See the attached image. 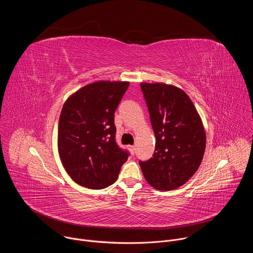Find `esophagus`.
Here are the masks:
<instances>
[{"label":"esophagus","mask_w":253,"mask_h":253,"mask_svg":"<svg viewBox=\"0 0 253 253\" xmlns=\"http://www.w3.org/2000/svg\"><path fill=\"white\" fill-rule=\"evenodd\" d=\"M128 149H129V151L131 152V154H132V155H134V153H135V146H133V145H129V146H128Z\"/></svg>","instance_id":"1"}]
</instances>
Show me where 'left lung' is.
<instances>
[{
    "mask_svg": "<svg viewBox=\"0 0 253 253\" xmlns=\"http://www.w3.org/2000/svg\"><path fill=\"white\" fill-rule=\"evenodd\" d=\"M156 143L152 157L139 161L146 181L158 190L183 185L199 168L206 145L204 127L187 94L161 83L140 84Z\"/></svg>",
    "mask_w": 253,
    "mask_h": 253,
    "instance_id": "1",
    "label": "left lung"
}]
</instances>
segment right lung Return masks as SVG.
<instances>
[{"mask_svg": "<svg viewBox=\"0 0 253 253\" xmlns=\"http://www.w3.org/2000/svg\"><path fill=\"white\" fill-rule=\"evenodd\" d=\"M129 82L100 81L72 95L64 104L58 126L62 164L76 183L103 189L118 178L130 153L116 142L114 114Z\"/></svg>", "mask_w": 253, "mask_h": 253, "instance_id": "add662e5", "label": "right lung"}]
</instances>
